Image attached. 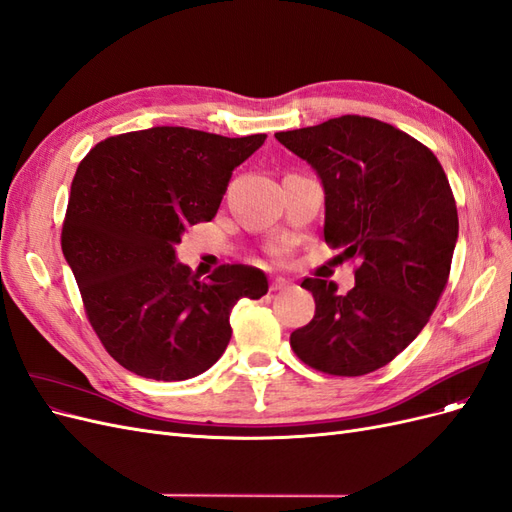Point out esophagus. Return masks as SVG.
<instances>
[{
	"label": "esophagus",
	"mask_w": 512,
	"mask_h": 512,
	"mask_svg": "<svg viewBox=\"0 0 512 512\" xmlns=\"http://www.w3.org/2000/svg\"><path fill=\"white\" fill-rule=\"evenodd\" d=\"M287 287H289V280H285V278H274L270 283L272 291H280V289H287Z\"/></svg>",
	"instance_id": "obj_1"
}]
</instances>
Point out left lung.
Here are the masks:
<instances>
[{
    "mask_svg": "<svg viewBox=\"0 0 512 512\" xmlns=\"http://www.w3.org/2000/svg\"><path fill=\"white\" fill-rule=\"evenodd\" d=\"M274 136L321 178L325 242L359 261L346 295L304 278L317 308L291 349L334 376L383 368L419 336L447 287L459 232L449 178L419 140L359 114Z\"/></svg>",
    "mask_w": 512,
    "mask_h": 512,
    "instance_id": "8db88e82",
    "label": "left lung"
}]
</instances>
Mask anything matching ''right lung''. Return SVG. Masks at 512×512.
<instances>
[{"label": "right lung", "instance_id": "right-lung-1", "mask_svg": "<svg viewBox=\"0 0 512 512\" xmlns=\"http://www.w3.org/2000/svg\"><path fill=\"white\" fill-rule=\"evenodd\" d=\"M263 140L151 127L106 138L80 161L61 249L91 327L125 370L153 381L206 372L232 338L236 302L268 293L257 268L227 263L200 280L176 261L185 229L217 214Z\"/></svg>", "mask_w": 512, "mask_h": 512}]
</instances>
